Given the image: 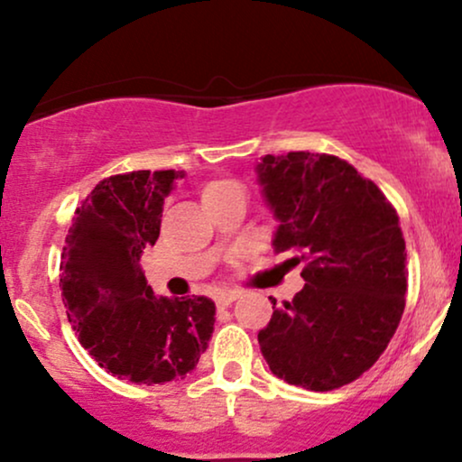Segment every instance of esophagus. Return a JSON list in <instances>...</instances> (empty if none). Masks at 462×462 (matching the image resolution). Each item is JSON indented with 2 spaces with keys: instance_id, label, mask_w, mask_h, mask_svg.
I'll use <instances>...</instances> for the list:
<instances>
[{
  "instance_id": "esophagus-1",
  "label": "esophagus",
  "mask_w": 462,
  "mask_h": 462,
  "mask_svg": "<svg viewBox=\"0 0 462 462\" xmlns=\"http://www.w3.org/2000/svg\"><path fill=\"white\" fill-rule=\"evenodd\" d=\"M236 298H238V293H224V295H217V298H215L217 309H219V310L227 309V306H230L232 301H235Z\"/></svg>"
}]
</instances>
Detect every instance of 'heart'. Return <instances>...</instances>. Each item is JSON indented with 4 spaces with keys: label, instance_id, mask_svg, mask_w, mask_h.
I'll list each match as a JSON object with an SVG mask.
<instances>
[{
    "label": "heart",
    "instance_id": "obj_1",
    "mask_svg": "<svg viewBox=\"0 0 462 462\" xmlns=\"http://www.w3.org/2000/svg\"><path fill=\"white\" fill-rule=\"evenodd\" d=\"M238 189L241 187H238L235 180H215V182H210L208 187L204 189V199L219 198V195L230 193V190H238Z\"/></svg>",
    "mask_w": 462,
    "mask_h": 462
}]
</instances>
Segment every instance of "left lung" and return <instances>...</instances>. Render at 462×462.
<instances>
[{"mask_svg":"<svg viewBox=\"0 0 462 462\" xmlns=\"http://www.w3.org/2000/svg\"><path fill=\"white\" fill-rule=\"evenodd\" d=\"M278 227L275 254L293 252L304 289L258 332L269 369L284 383L332 391L367 371L406 306V243L383 190L330 153L289 152L256 164Z\"/></svg>","mask_w":462,"mask_h":462,"instance_id":"8db88e82","label":"left lung"}]
</instances>
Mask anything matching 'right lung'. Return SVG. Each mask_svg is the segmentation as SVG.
Masks as SVG:
<instances>
[{
	"label": "right lung",
	"mask_w": 462,
	"mask_h": 462,
	"mask_svg": "<svg viewBox=\"0 0 462 462\" xmlns=\"http://www.w3.org/2000/svg\"><path fill=\"white\" fill-rule=\"evenodd\" d=\"M180 178L184 171L167 169L102 180L76 210L62 247V301L79 343L99 367L134 384L184 378L215 330L213 300L158 298L141 267Z\"/></svg>",
	"instance_id": "add662e5"
}]
</instances>
